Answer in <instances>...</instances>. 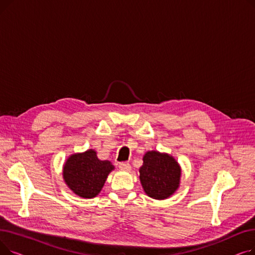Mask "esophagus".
Returning a JSON list of instances; mask_svg holds the SVG:
<instances>
[{
    "mask_svg": "<svg viewBox=\"0 0 255 255\" xmlns=\"http://www.w3.org/2000/svg\"><path fill=\"white\" fill-rule=\"evenodd\" d=\"M119 167L121 170H125V171H129L131 170V166L129 163H120Z\"/></svg>",
    "mask_w": 255,
    "mask_h": 255,
    "instance_id": "esophagus-1",
    "label": "esophagus"
}]
</instances>
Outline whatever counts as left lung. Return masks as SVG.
Returning <instances> with one entry per match:
<instances>
[{"mask_svg": "<svg viewBox=\"0 0 255 255\" xmlns=\"http://www.w3.org/2000/svg\"><path fill=\"white\" fill-rule=\"evenodd\" d=\"M139 180L144 193L154 199L170 197L180 187L182 168L167 153L148 151L142 157Z\"/></svg>", "mask_w": 255, "mask_h": 255, "instance_id": "left-lung-1", "label": "left lung"}]
</instances>
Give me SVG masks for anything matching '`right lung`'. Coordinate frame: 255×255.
Here are the masks:
<instances>
[{"mask_svg":"<svg viewBox=\"0 0 255 255\" xmlns=\"http://www.w3.org/2000/svg\"><path fill=\"white\" fill-rule=\"evenodd\" d=\"M115 166L109 160H100L97 152L89 149L71 154L63 165V179L67 187L83 198L96 197Z\"/></svg>","mask_w":255,"mask_h":255,"instance_id":"1","label":"right lung"}]
</instances>
